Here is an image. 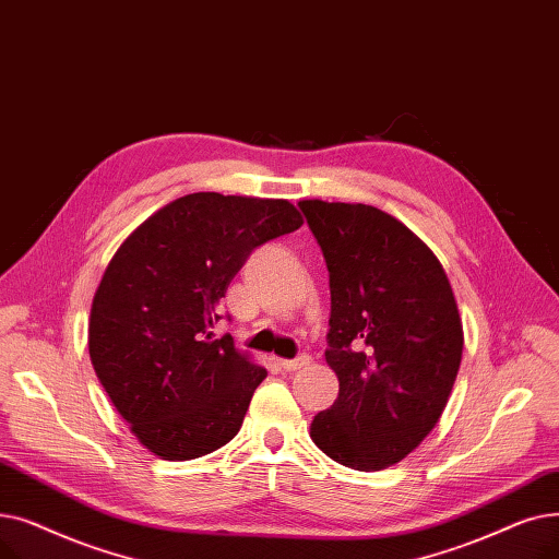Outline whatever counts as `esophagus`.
Wrapping results in <instances>:
<instances>
[{"mask_svg":"<svg viewBox=\"0 0 559 559\" xmlns=\"http://www.w3.org/2000/svg\"><path fill=\"white\" fill-rule=\"evenodd\" d=\"M309 361H311V357L302 353V355L296 357V359H280V366H282L284 370H300V368H305Z\"/></svg>","mask_w":559,"mask_h":559,"instance_id":"esophagus-1","label":"esophagus"}]
</instances>
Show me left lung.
<instances>
[{
    "mask_svg": "<svg viewBox=\"0 0 559 559\" xmlns=\"http://www.w3.org/2000/svg\"><path fill=\"white\" fill-rule=\"evenodd\" d=\"M330 273L325 359L338 397L311 423L328 457L357 471L405 460L453 391L464 332L439 259L368 204L302 200Z\"/></svg>",
    "mask_w": 559,
    "mask_h": 559,
    "instance_id": "left-lung-1",
    "label": "left lung"
}]
</instances>
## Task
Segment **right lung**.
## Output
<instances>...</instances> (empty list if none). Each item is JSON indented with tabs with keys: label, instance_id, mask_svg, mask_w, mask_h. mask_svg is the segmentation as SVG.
<instances>
[{
	"label": "right lung",
	"instance_id": "1",
	"mask_svg": "<svg viewBox=\"0 0 559 559\" xmlns=\"http://www.w3.org/2000/svg\"><path fill=\"white\" fill-rule=\"evenodd\" d=\"M300 225L286 200L193 193L156 211L106 265L91 309V361L154 455L195 460L241 430L269 373L229 334L211 332L223 321L218 302L259 246Z\"/></svg>",
	"mask_w": 559,
	"mask_h": 559
}]
</instances>
